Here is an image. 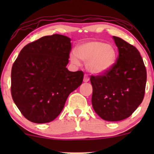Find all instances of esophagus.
Listing matches in <instances>:
<instances>
[{
    "label": "esophagus",
    "mask_w": 154,
    "mask_h": 154,
    "mask_svg": "<svg viewBox=\"0 0 154 154\" xmlns=\"http://www.w3.org/2000/svg\"><path fill=\"white\" fill-rule=\"evenodd\" d=\"M89 80H90V78H89V77H88V75H85L84 79H83V81H84L85 82H88Z\"/></svg>",
    "instance_id": "1"
}]
</instances>
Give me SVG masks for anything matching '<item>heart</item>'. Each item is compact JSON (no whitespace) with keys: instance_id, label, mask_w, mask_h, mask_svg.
<instances>
[{"instance_id":"obj_1","label":"heart","mask_w":154,"mask_h":154,"mask_svg":"<svg viewBox=\"0 0 154 154\" xmlns=\"http://www.w3.org/2000/svg\"><path fill=\"white\" fill-rule=\"evenodd\" d=\"M117 52L115 48L100 41L87 42L78 45L76 53L70 54V60L79 65L80 59L86 62V67L93 74L106 73L115 64Z\"/></svg>"}]
</instances>
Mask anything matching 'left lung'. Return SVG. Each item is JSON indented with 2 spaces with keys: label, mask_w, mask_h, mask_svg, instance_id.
I'll list each match as a JSON object with an SVG mask.
<instances>
[{
  "label": "left lung",
  "mask_w": 154,
  "mask_h": 154,
  "mask_svg": "<svg viewBox=\"0 0 154 154\" xmlns=\"http://www.w3.org/2000/svg\"><path fill=\"white\" fill-rule=\"evenodd\" d=\"M113 39L119 55L109 71L91 76L92 105L100 118L117 122L131 116L142 103L147 73L137 49L118 37Z\"/></svg>",
  "instance_id": "8db88e82"
}]
</instances>
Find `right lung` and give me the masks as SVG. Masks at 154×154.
<instances>
[{"label":"right lung","mask_w":154,"mask_h":154,"mask_svg":"<svg viewBox=\"0 0 154 154\" xmlns=\"http://www.w3.org/2000/svg\"><path fill=\"white\" fill-rule=\"evenodd\" d=\"M70 41L58 34L42 37L23 48L12 66V98L32 122L54 120L69 95L82 84L83 72H69L66 67L72 50Z\"/></svg>","instance_id":"right-lung-1"}]
</instances>
